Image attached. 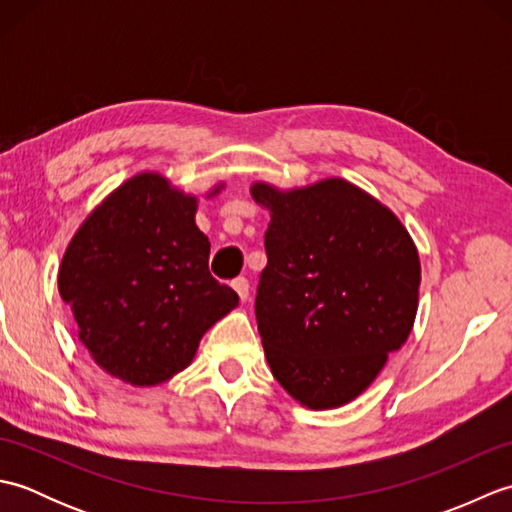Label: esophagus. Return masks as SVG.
I'll use <instances>...</instances> for the list:
<instances>
[{"label": "esophagus", "mask_w": 512, "mask_h": 512, "mask_svg": "<svg viewBox=\"0 0 512 512\" xmlns=\"http://www.w3.org/2000/svg\"><path fill=\"white\" fill-rule=\"evenodd\" d=\"M233 290L237 292L239 295V299L242 301H246L248 299V292H250V284H248V279L246 277H237V279H233Z\"/></svg>", "instance_id": "34e87169"}]
</instances>
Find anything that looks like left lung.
<instances>
[{
  "label": "left lung",
  "instance_id": "left-lung-1",
  "mask_svg": "<svg viewBox=\"0 0 512 512\" xmlns=\"http://www.w3.org/2000/svg\"><path fill=\"white\" fill-rule=\"evenodd\" d=\"M250 195L270 211L255 299L270 372L303 407H343L409 339L418 248L394 211L343 178L253 182Z\"/></svg>",
  "mask_w": 512,
  "mask_h": 512
}]
</instances>
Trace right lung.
I'll return each instance as SVG.
<instances>
[{
	"label": "right lung",
	"mask_w": 512,
	"mask_h": 512,
	"mask_svg": "<svg viewBox=\"0 0 512 512\" xmlns=\"http://www.w3.org/2000/svg\"><path fill=\"white\" fill-rule=\"evenodd\" d=\"M195 211V195L143 171L107 195L65 248L59 295L79 341L127 385L154 387L187 369L206 330L239 303L209 273L211 242Z\"/></svg>",
	"instance_id": "right-lung-1"
}]
</instances>
